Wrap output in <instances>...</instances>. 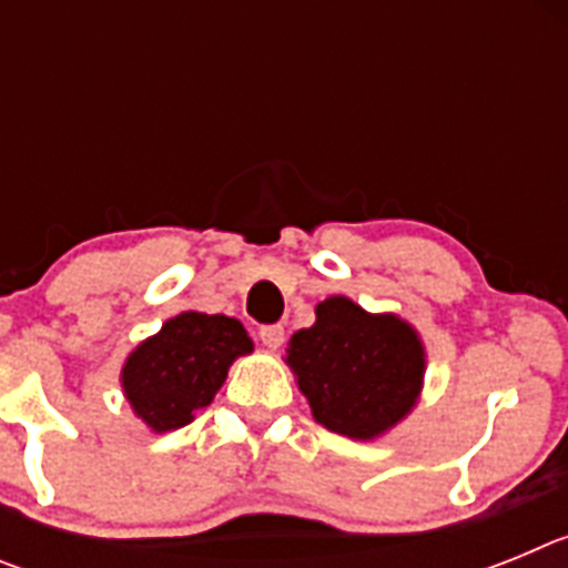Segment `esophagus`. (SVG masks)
<instances>
[{
	"label": "esophagus",
	"mask_w": 568,
	"mask_h": 568,
	"mask_svg": "<svg viewBox=\"0 0 568 568\" xmlns=\"http://www.w3.org/2000/svg\"><path fill=\"white\" fill-rule=\"evenodd\" d=\"M261 335V344L267 346V349H278L284 344V327L281 324H267V327L258 329Z\"/></svg>",
	"instance_id": "obj_1"
}]
</instances>
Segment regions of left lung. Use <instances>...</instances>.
I'll return each mask as SVG.
<instances>
[{"instance_id":"8db88e82","label":"left lung","mask_w":568,"mask_h":568,"mask_svg":"<svg viewBox=\"0 0 568 568\" xmlns=\"http://www.w3.org/2000/svg\"><path fill=\"white\" fill-rule=\"evenodd\" d=\"M287 364L321 426L373 440L418 404L426 353L404 318L333 295L315 307L313 327L290 338Z\"/></svg>"}]
</instances>
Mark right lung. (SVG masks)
I'll use <instances>...</instances> for the list:
<instances>
[{
    "label": "right lung",
    "mask_w": 568,
    "mask_h": 568,
    "mask_svg": "<svg viewBox=\"0 0 568 568\" xmlns=\"http://www.w3.org/2000/svg\"><path fill=\"white\" fill-rule=\"evenodd\" d=\"M253 353L241 321L227 315L182 313L135 346L122 366L124 398L153 429L170 433L193 420L222 389L239 355Z\"/></svg>",
    "instance_id": "add662e5"
}]
</instances>
